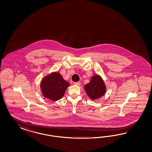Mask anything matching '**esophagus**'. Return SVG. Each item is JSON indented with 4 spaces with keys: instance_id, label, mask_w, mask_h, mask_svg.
I'll return each mask as SVG.
<instances>
[{
    "instance_id": "obj_1",
    "label": "esophagus",
    "mask_w": 152,
    "mask_h": 152,
    "mask_svg": "<svg viewBox=\"0 0 152 152\" xmlns=\"http://www.w3.org/2000/svg\"><path fill=\"white\" fill-rule=\"evenodd\" d=\"M74 85H77V86H80L81 85V83H80V82H75L74 83Z\"/></svg>"
}]
</instances>
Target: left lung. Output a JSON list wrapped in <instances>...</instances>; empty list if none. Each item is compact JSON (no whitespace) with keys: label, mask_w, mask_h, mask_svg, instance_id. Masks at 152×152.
I'll return each mask as SVG.
<instances>
[{"label":"left lung","mask_w":152,"mask_h":152,"mask_svg":"<svg viewBox=\"0 0 152 152\" xmlns=\"http://www.w3.org/2000/svg\"><path fill=\"white\" fill-rule=\"evenodd\" d=\"M85 90L91 100H96L105 94L106 86L101 77L95 75L92 76L90 82L85 86Z\"/></svg>","instance_id":"1"}]
</instances>
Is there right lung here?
<instances>
[{
  "instance_id": "obj_1",
  "label": "right lung",
  "mask_w": 152,
  "mask_h": 152,
  "mask_svg": "<svg viewBox=\"0 0 152 152\" xmlns=\"http://www.w3.org/2000/svg\"><path fill=\"white\" fill-rule=\"evenodd\" d=\"M69 85L59 73L53 72L42 80L41 88L43 96L55 101L64 96Z\"/></svg>"
}]
</instances>
